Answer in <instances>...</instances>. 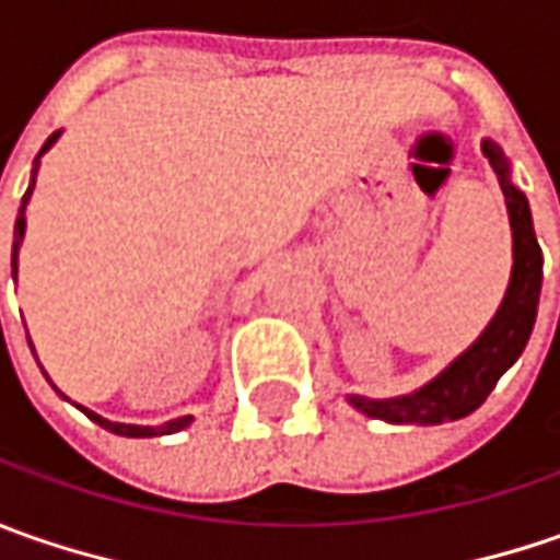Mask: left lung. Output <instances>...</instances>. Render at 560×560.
<instances>
[{"label":"left lung","instance_id":"obj_1","mask_svg":"<svg viewBox=\"0 0 560 560\" xmlns=\"http://www.w3.org/2000/svg\"><path fill=\"white\" fill-rule=\"evenodd\" d=\"M483 155L489 159V167L495 171L499 186L505 192L508 224H511L514 265H511L505 299L495 308L492 320L483 327V334L423 386L405 393V396L389 398L346 396V401L368 418L386 420V423H415V427H436L445 420L467 418L483 405L502 374L527 349L536 312H539L542 248L533 233L527 196L511 184V164H508L502 145L483 140Z\"/></svg>","mask_w":560,"mask_h":560}]
</instances>
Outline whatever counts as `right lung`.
Here are the masks:
<instances>
[{
  "mask_svg": "<svg viewBox=\"0 0 560 560\" xmlns=\"http://www.w3.org/2000/svg\"><path fill=\"white\" fill-rule=\"evenodd\" d=\"M61 137V130H55L49 140L43 142V149H39V155L33 159V171H31V186H27V192H24V199H21V208H18V221H14V243H11V280H18V252H21V243H24V233H27V205H31L33 196V186H36V171H39V159L52 149L55 142ZM27 342H31V336H27ZM33 349V342H31ZM46 374V371H43ZM49 380V376H46ZM52 383V380H49ZM68 398V396H61ZM86 418L98 423L102 430H108V433H118V436H130V440H149V436H167V433H180L186 430L189 423H192V415H184V418H174L162 423V427H142V423H118V420H108L96 415V411H90V408H83V405H77Z\"/></svg>",
  "mask_w": 560,
  "mask_h": 560,
  "instance_id": "add662e5",
  "label": "right lung"
}]
</instances>
